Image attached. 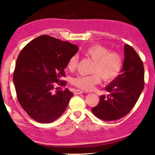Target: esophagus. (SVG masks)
Wrapping results in <instances>:
<instances>
[{
	"label": "esophagus",
	"mask_w": 155,
	"mask_h": 155,
	"mask_svg": "<svg viewBox=\"0 0 155 155\" xmlns=\"http://www.w3.org/2000/svg\"><path fill=\"white\" fill-rule=\"evenodd\" d=\"M84 92L83 91H80V90H75L74 91V94H83Z\"/></svg>",
	"instance_id": "esophagus-1"
}]
</instances>
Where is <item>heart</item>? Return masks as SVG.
I'll return each mask as SVG.
<instances>
[{"instance_id":"1","label":"heart","mask_w":155,"mask_h":155,"mask_svg":"<svg viewBox=\"0 0 155 155\" xmlns=\"http://www.w3.org/2000/svg\"><path fill=\"white\" fill-rule=\"evenodd\" d=\"M84 55L94 61L91 75H78L72 79V83L81 89L91 91L96 84L100 83L101 78L104 81L114 79L123 67V58L117 52L111 51L100 45H94L86 48ZM78 58L72 56L67 63V68L70 71L75 70Z\"/></svg>"}]
</instances>
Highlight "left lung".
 Here are the masks:
<instances>
[{
	"label": "left lung",
	"instance_id": "1",
	"mask_svg": "<svg viewBox=\"0 0 155 155\" xmlns=\"http://www.w3.org/2000/svg\"><path fill=\"white\" fill-rule=\"evenodd\" d=\"M124 59L120 74L105 87L108 94L101 95L92 113L104 121L116 120L124 117L135 105L144 86L143 61L134 48L124 47Z\"/></svg>",
	"mask_w": 155,
	"mask_h": 155
}]
</instances>
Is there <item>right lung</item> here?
I'll list each match as a JSON object with an SVG mask.
<instances>
[{"label":"right lung","mask_w":155,"mask_h":155,"mask_svg":"<svg viewBox=\"0 0 155 155\" xmlns=\"http://www.w3.org/2000/svg\"><path fill=\"white\" fill-rule=\"evenodd\" d=\"M78 51L77 45L48 35L31 41L20 52L13 74L17 98L32 119L51 123L67 108L73 93L66 88L54 93V86H66L61 78L69 59Z\"/></svg>","instance_id":"obj_1"}]
</instances>
